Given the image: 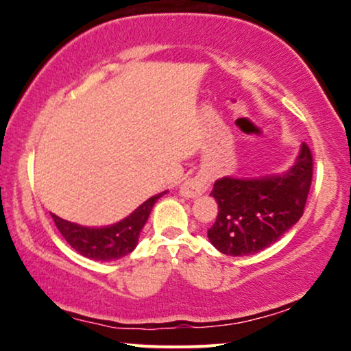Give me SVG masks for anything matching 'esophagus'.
<instances>
[{"mask_svg":"<svg viewBox=\"0 0 351 351\" xmlns=\"http://www.w3.org/2000/svg\"><path fill=\"white\" fill-rule=\"evenodd\" d=\"M209 184L210 177L208 174H204V172H201V174H196L195 177L185 180L184 184L180 185V195L186 199H196L208 190Z\"/></svg>","mask_w":351,"mask_h":351,"instance_id":"1","label":"esophagus"}]
</instances>
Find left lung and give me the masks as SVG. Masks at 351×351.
Listing matches in <instances>:
<instances>
[{
	"mask_svg": "<svg viewBox=\"0 0 351 351\" xmlns=\"http://www.w3.org/2000/svg\"><path fill=\"white\" fill-rule=\"evenodd\" d=\"M313 158L302 143L294 165L280 174L251 179L225 176L210 196L219 214L208 238L225 256H251L270 247L299 222L308 196Z\"/></svg>",
	"mask_w": 351,
	"mask_h": 351,
	"instance_id": "8db88e82",
	"label": "left lung"
}]
</instances>
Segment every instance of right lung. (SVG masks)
I'll return each instance as SVG.
<instances>
[{"label": "right lung", "mask_w": 351, "mask_h": 351, "mask_svg": "<svg viewBox=\"0 0 351 351\" xmlns=\"http://www.w3.org/2000/svg\"><path fill=\"white\" fill-rule=\"evenodd\" d=\"M166 191H161L132 210L128 217L107 227H84V225L69 222L59 215L51 214L56 227L65 238V241L76 252L86 258L99 262H110L131 254L136 249L142 228L145 227L153 206Z\"/></svg>", "instance_id": "1"}]
</instances>
